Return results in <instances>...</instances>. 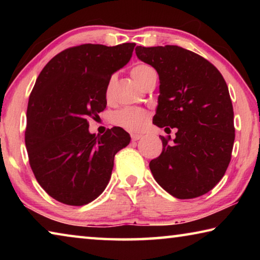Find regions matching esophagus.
Masks as SVG:
<instances>
[{
  "label": "esophagus",
  "mask_w": 260,
  "mask_h": 260,
  "mask_svg": "<svg viewBox=\"0 0 260 260\" xmlns=\"http://www.w3.org/2000/svg\"><path fill=\"white\" fill-rule=\"evenodd\" d=\"M131 138H132V141H138V140H140L141 138H142V135H141V134L133 133V134L131 135Z\"/></svg>",
  "instance_id": "obj_1"
}]
</instances>
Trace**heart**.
Returning a JSON list of instances; mask_svg holds the SVG:
<instances>
[{"label":"heart","mask_w":260,"mask_h":260,"mask_svg":"<svg viewBox=\"0 0 260 260\" xmlns=\"http://www.w3.org/2000/svg\"><path fill=\"white\" fill-rule=\"evenodd\" d=\"M132 77L139 83L141 87L144 86L149 79L155 76L156 72L151 67L147 64H138L131 70ZM114 78L111 77L109 79L105 87V99L107 101L111 100L112 89H113ZM149 120V112L144 109L140 108H125L117 111L113 114L112 122L116 126L120 127L122 129L128 132H141L147 126Z\"/></svg>","instance_id":"heart-1"}]
</instances>
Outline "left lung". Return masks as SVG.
Returning <instances> with one entry per match:
<instances>
[{
    "label": "left lung",
    "mask_w": 260,
    "mask_h": 260,
    "mask_svg": "<svg viewBox=\"0 0 260 260\" xmlns=\"http://www.w3.org/2000/svg\"><path fill=\"white\" fill-rule=\"evenodd\" d=\"M135 52L159 76L152 122L178 129L171 146V136H160L162 151L149 164L153 178L177 199L204 195L225 175L235 140L225 79L208 59L181 47L139 46Z\"/></svg>",
    "instance_id": "8db88e82"
}]
</instances>
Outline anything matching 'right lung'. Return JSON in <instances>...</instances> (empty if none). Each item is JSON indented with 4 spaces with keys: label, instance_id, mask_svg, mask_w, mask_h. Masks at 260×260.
I'll use <instances>...</instances> for the list:
<instances>
[{
    "label": "right lung",
    "instance_id": "obj_1",
    "mask_svg": "<svg viewBox=\"0 0 260 260\" xmlns=\"http://www.w3.org/2000/svg\"><path fill=\"white\" fill-rule=\"evenodd\" d=\"M135 43L68 48L51 58L29 95L25 144L34 177L60 203L81 206L109 183L114 155L129 143L120 127L90 134L88 120L107 108L105 87L128 63Z\"/></svg>",
    "mask_w": 260,
    "mask_h": 260
}]
</instances>
